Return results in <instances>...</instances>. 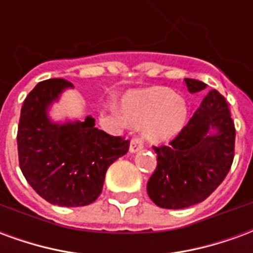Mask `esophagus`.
Returning <instances> with one entry per match:
<instances>
[{
	"mask_svg": "<svg viewBox=\"0 0 253 253\" xmlns=\"http://www.w3.org/2000/svg\"><path fill=\"white\" fill-rule=\"evenodd\" d=\"M143 148V141L142 138L139 137H132L131 142H130V152L135 153L138 150H141Z\"/></svg>",
	"mask_w": 253,
	"mask_h": 253,
	"instance_id": "1",
	"label": "esophagus"
}]
</instances>
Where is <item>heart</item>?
Here are the masks:
<instances>
[{"label": "heart", "instance_id": "obj_1", "mask_svg": "<svg viewBox=\"0 0 253 253\" xmlns=\"http://www.w3.org/2000/svg\"><path fill=\"white\" fill-rule=\"evenodd\" d=\"M123 108L128 121L134 123L148 121L145 131L154 141L175 137L187 116L184 101L165 88H152L130 94L123 101Z\"/></svg>", "mask_w": 253, "mask_h": 253}]
</instances>
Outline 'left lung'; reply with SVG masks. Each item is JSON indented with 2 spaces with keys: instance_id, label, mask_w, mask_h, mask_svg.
I'll return each mask as SVG.
<instances>
[{
  "instance_id": "8db88e82",
  "label": "left lung",
  "mask_w": 253,
  "mask_h": 253,
  "mask_svg": "<svg viewBox=\"0 0 253 253\" xmlns=\"http://www.w3.org/2000/svg\"><path fill=\"white\" fill-rule=\"evenodd\" d=\"M191 93L206 84L184 78ZM217 129L212 136L207 134ZM236 128L228 101L212 89L188 123L168 145L153 146L157 167L148 181V195L164 209H186L211 195L226 177L234 159Z\"/></svg>"
}]
</instances>
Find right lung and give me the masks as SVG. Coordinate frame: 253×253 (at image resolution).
Returning <instances> with one entry per match:
<instances>
[{"label":"right lung","mask_w":253,"mask_h":253,"mask_svg":"<svg viewBox=\"0 0 253 253\" xmlns=\"http://www.w3.org/2000/svg\"><path fill=\"white\" fill-rule=\"evenodd\" d=\"M72 83L63 78L42 81L25 97L17 128L19 164L30 186L52 205L66 207L93 203L103 190L105 172L125 156L130 141L94 127V119L54 125L47 105Z\"/></svg>","instance_id":"obj_1"}]
</instances>
